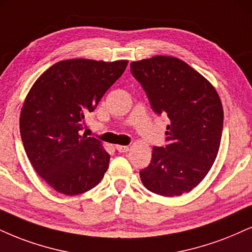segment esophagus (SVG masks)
<instances>
[{
	"instance_id": "34e87169",
	"label": "esophagus",
	"mask_w": 252,
	"mask_h": 252,
	"mask_svg": "<svg viewBox=\"0 0 252 252\" xmlns=\"http://www.w3.org/2000/svg\"><path fill=\"white\" fill-rule=\"evenodd\" d=\"M116 150L118 153H126L129 150L128 145H116Z\"/></svg>"
}]
</instances>
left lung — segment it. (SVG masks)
Listing matches in <instances>:
<instances>
[{"instance_id": "8db88e82", "label": "left lung", "mask_w": 252, "mask_h": 252, "mask_svg": "<svg viewBox=\"0 0 252 252\" xmlns=\"http://www.w3.org/2000/svg\"><path fill=\"white\" fill-rule=\"evenodd\" d=\"M153 110L166 115L165 147H154L150 164L139 171L143 186L165 197L191 191L216 159L223 130V107L207 78L180 59L155 56L131 62Z\"/></svg>"}]
</instances>
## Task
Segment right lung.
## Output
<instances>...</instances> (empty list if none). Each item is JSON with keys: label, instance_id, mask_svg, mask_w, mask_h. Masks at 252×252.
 <instances>
[{"label": "right lung", "instance_id": "right-lung-1", "mask_svg": "<svg viewBox=\"0 0 252 252\" xmlns=\"http://www.w3.org/2000/svg\"><path fill=\"white\" fill-rule=\"evenodd\" d=\"M128 61L57 62L37 78L23 103L20 131L27 156L48 186L68 196L93 189L110 156L95 137L81 136L84 117L122 76Z\"/></svg>", "mask_w": 252, "mask_h": 252}]
</instances>
